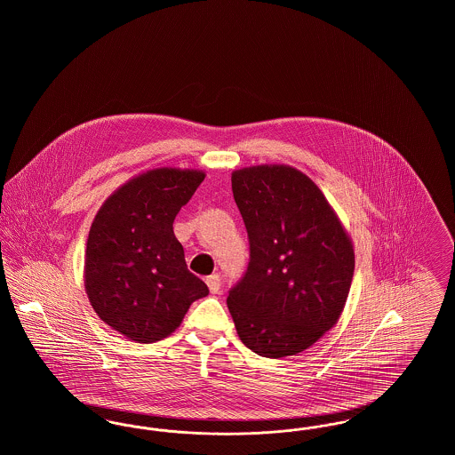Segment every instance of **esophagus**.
I'll return each instance as SVG.
<instances>
[{
	"mask_svg": "<svg viewBox=\"0 0 455 455\" xmlns=\"http://www.w3.org/2000/svg\"><path fill=\"white\" fill-rule=\"evenodd\" d=\"M206 284H208V288H210V291H212V293H220L221 280H220V276H218V275H212V276H208V278H206Z\"/></svg>",
	"mask_w": 455,
	"mask_h": 455,
	"instance_id": "34e87169",
	"label": "esophagus"
}]
</instances>
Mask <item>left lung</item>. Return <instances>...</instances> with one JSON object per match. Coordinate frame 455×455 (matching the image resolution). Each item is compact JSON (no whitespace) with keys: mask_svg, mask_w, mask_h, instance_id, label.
<instances>
[{"mask_svg":"<svg viewBox=\"0 0 455 455\" xmlns=\"http://www.w3.org/2000/svg\"><path fill=\"white\" fill-rule=\"evenodd\" d=\"M249 264L228 291L238 338L266 358L297 355L338 323L355 271L351 240L323 191L286 165L232 173Z\"/></svg>","mask_w":455,"mask_h":455,"instance_id":"obj_1","label":"left lung"}]
</instances>
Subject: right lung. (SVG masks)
Returning <instances> with one entry per match:
<instances>
[{
    "mask_svg": "<svg viewBox=\"0 0 455 455\" xmlns=\"http://www.w3.org/2000/svg\"><path fill=\"white\" fill-rule=\"evenodd\" d=\"M199 171L156 169L108 197L92 223L85 288L99 317L138 343L167 338L210 293L188 269L173 220L203 182Z\"/></svg>",
    "mask_w": 455,
    "mask_h": 455,
    "instance_id": "right-lung-1",
    "label": "right lung"
}]
</instances>
